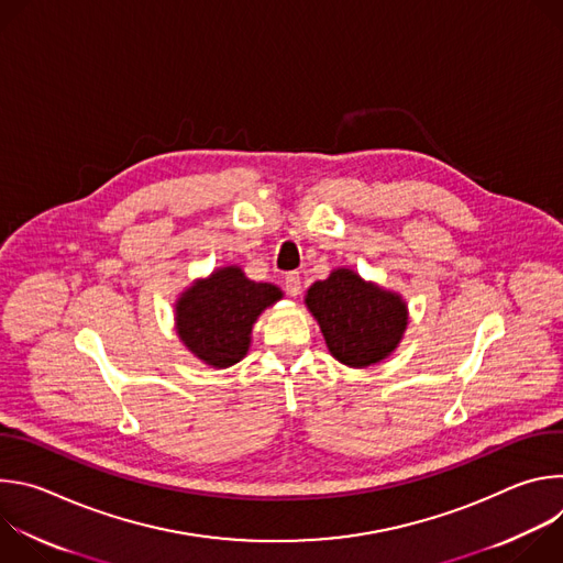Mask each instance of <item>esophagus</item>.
<instances>
[{
    "label": "esophagus",
    "instance_id": "34e87169",
    "mask_svg": "<svg viewBox=\"0 0 563 563\" xmlns=\"http://www.w3.org/2000/svg\"><path fill=\"white\" fill-rule=\"evenodd\" d=\"M300 289H302L300 274H298V272H289V274L285 276V291H287L289 296H298Z\"/></svg>",
    "mask_w": 563,
    "mask_h": 563
}]
</instances>
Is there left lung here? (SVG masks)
Instances as JSON below:
<instances>
[{
	"label": "left lung",
	"instance_id": "left-lung-1",
	"mask_svg": "<svg viewBox=\"0 0 563 563\" xmlns=\"http://www.w3.org/2000/svg\"><path fill=\"white\" fill-rule=\"evenodd\" d=\"M305 302L323 330L330 352L350 367L383 361L408 325L404 300L350 269H336L328 280L313 283Z\"/></svg>",
	"mask_w": 563,
	"mask_h": 563
}]
</instances>
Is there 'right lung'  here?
Returning a JSON list of instances; mask_svg holds the SVG:
<instances>
[{
  "label": "right lung",
  "mask_w": 563,
  "mask_h": 563,
  "mask_svg": "<svg viewBox=\"0 0 563 563\" xmlns=\"http://www.w3.org/2000/svg\"><path fill=\"white\" fill-rule=\"evenodd\" d=\"M280 296L278 287L254 283L238 267L218 269L178 300V334L205 363L229 367L247 354L256 318Z\"/></svg>",
  "instance_id": "right-lung-1"
}]
</instances>
